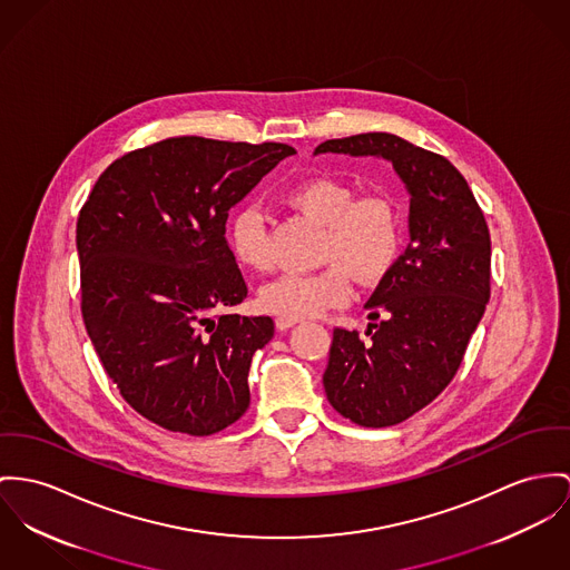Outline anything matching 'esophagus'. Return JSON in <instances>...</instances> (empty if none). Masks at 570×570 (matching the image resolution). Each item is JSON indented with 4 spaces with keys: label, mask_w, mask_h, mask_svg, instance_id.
Segmentation results:
<instances>
[{
    "label": "esophagus",
    "mask_w": 570,
    "mask_h": 570,
    "mask_svg": "<svg viewBox=\"0 0 570 570\" xmlns=\"http://www.w3.org/2000/svg\"><path fill=\"white\" fill-rule=\"evenodd\" d=\"M297 323H299V318H291V316H277V318H275V327H277L279 332L291 330V327L297 325Z\"/></svg>",
    "instance_id": "1"
}]
</instances>
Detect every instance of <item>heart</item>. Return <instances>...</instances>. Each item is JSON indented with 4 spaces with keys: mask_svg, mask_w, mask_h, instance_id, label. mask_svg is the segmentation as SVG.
<instances>
[{
    "mask_svg": "<svg viewBox=\"0 0 570 570\" xmlns=\"http://www.w3.org/2000/svg\"><path fill=\"white\" fill-rule=\"evenodd\" d=\"M284 199L309 219L325 225L314 273H284L264 284L258 304L291 318L323 314L345 306L353 293L351 275L362 286L380 284L401 252V219L386 195L355 197V188L336 177L316 176L291 186ZM229 247L245 268L271 266L268 232L258 208L247 206L229 220Z\"/></svg>",
    "mask_w": 570,
    "mask_h": 570,
    "instance_id": "b5f03b06",
    "label": "heart"
}]
</instances>
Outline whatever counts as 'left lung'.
I'll return each instance as SVG.
<instances>
[{"mask_svg":"<svg viewBox=\"0 0 570 570\" xmlns=\"http://www.w3.org/2000/svg\"><path fill=\"white\" fill-rule=\"evenodd\" d=\"M314 154L384 158L410 195V245L364 306L368 341L336 327L323 373L325 394L345 419L396 425L449 386L482 321L490 299L488 225L446 158L394 134L334 138Z\"/></svg>","mask_w":570,"mask_h":570,"instance_id":"left-lung-1","label":"left lung"}]
</instances>
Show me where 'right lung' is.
Wrapping results in <instances>:
<instances>
[{"label": "right lung", "instance_id": "1", "mask_svg": "<svg viewBox=\"0 0 570 570\" xmlns=\"http://www.w3.org/2000/svg\"><path fill=\"white\" fill-rule=\"evenodd\" d=\"M293 154L284 142L167 138L115 160L80 210L92 347L131 407L169 432L210 436L249 407L252 357L275 327L229 314L247 284L225 220Z\"/></svg>", "mask_w": 570, "mask_h": 570}]
</instances>
